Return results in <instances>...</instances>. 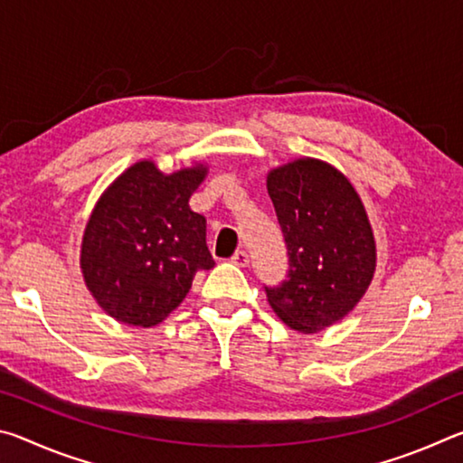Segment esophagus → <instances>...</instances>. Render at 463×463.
Wrapping results in <instances>:
<instances>
[{"label":"esophagus","instance_id":"obj_1","mask_svg":"<svg viewBox=\"0 0 463 463\" xmlns=\"http://www.w3.org/2000/svg\"><path fill=\"white\" fill-rule=\"evenodd\" d=\"M231 263L237 265V268H247V265H249V253H247V250H237V253L231 257Z\"/></svg>","mask_w":463,"mask_h":463}]
</instances>
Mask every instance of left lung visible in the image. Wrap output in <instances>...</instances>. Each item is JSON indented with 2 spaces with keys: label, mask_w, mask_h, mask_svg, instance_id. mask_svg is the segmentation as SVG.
I'll list each match as a JSON object with an SVG mask.
<instances>
[{
  "label": "left lung",
  "mask_w": 463,
  "mask_h": 463,
  "mask_svg": "<svg viewBox=\"0 0 463 463\" xmlns=\"http://www.w3.org/2000/svg\"><path fill=\"white\" fill-rule=\"evenodd\" d=\"M288 247V278L265 288L273 312L298 333H318L354 310L370 288L375 239L354 184L331 163L300 156L268 174Z\"/></svg>",
  "instance_id": "left-lung-1"
}]
</instances>
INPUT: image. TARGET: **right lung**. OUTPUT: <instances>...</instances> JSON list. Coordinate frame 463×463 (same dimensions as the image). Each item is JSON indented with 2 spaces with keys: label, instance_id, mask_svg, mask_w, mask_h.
Returning a JSON list of instances; mask_svg holds the SVG:
<instances>
[{
  "label": "right lung",
  "instance_id": "obj_1",
  "mask_svg": "<svg viewBox=\"0 0 463 463\" xmlns=\"http://www.w3.org/2000/svg\"><path fill=\"white\" fill-rule=\"evenodd\" d=\"M208 165L163 174L143 159L99 195L81 241L85 286L108 317L130 326H155L184 302L192 279L213 269L206 218L190 208Z\"/></svg>",
  "mask_w": 463,
  "mask_h": 463
}]
</instances>
